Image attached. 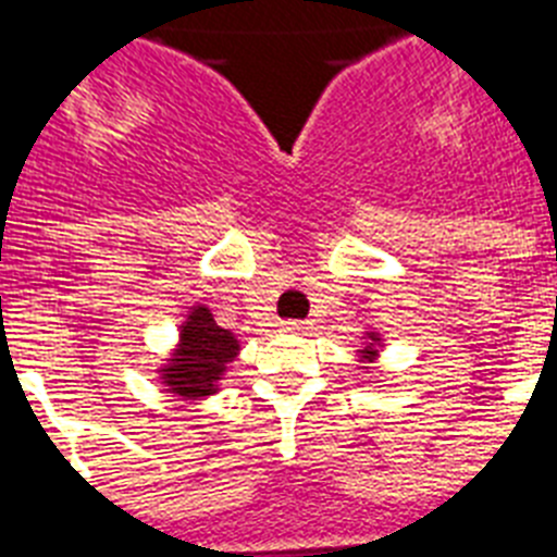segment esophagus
I'll use <instances>...</instances> for the list:
<instances>
[{
    "label": "esophagus",
    "mask_w": 557,
    "mask_h": 557,
    "mask_svg": "<svg viewBox=\"0 0 557 557\" xmlns=\"http://www.w3.org/2000/svg\"><path fill=\"white\" fill-rule=\"evenodd\" d=\"M283 331H288V334H306V331H308V322H302V320H286V322H283Z\"/></svg>",
    "instance_id": "esophagus-1"
}]
</instances>
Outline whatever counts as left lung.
I'll list each match as a JSON object with an SVG mask.
<instances>
[{
  "mask_svg": "<svg viewBox=\"0 0 557 557\" xmlns=\"http://www.w3.org/2000/svg\"><path fill=\"white\" fill-rule=\"evenodd\" d=\"M373 343H376V334H373V336H371V345H373ZM366 354H376V350H371V348H366Z\"/></svg>",
  "mask_w": 557,
  "mask_h": 557,
  "instance_id": "left-lung-1",
  "label": "left lung"
}]
</instances>
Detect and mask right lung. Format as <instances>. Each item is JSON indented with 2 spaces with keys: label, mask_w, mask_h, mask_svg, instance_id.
Listing matches in <instances>:
<instances>
[{
  "label": "right lung",
  "mask_w": 557,
  "mask_h": 557,
  "mask_svg": "<svg viewBox=\"0 0 557 557\" xmlns=\"http://www.w3.org/2000/svg\"><path fill=\"white\" fill-rule=\"evenodd\" d=\"M235 354L237 339L232 331L221 329L209 308L198 306L181 329V348L175 359H170V366L163 368V382L177 396H209L214 394V382L221 380L226 362H232Z\"/></svg>",
  "instance_id": "right-lung-1"
}]
</instances>
